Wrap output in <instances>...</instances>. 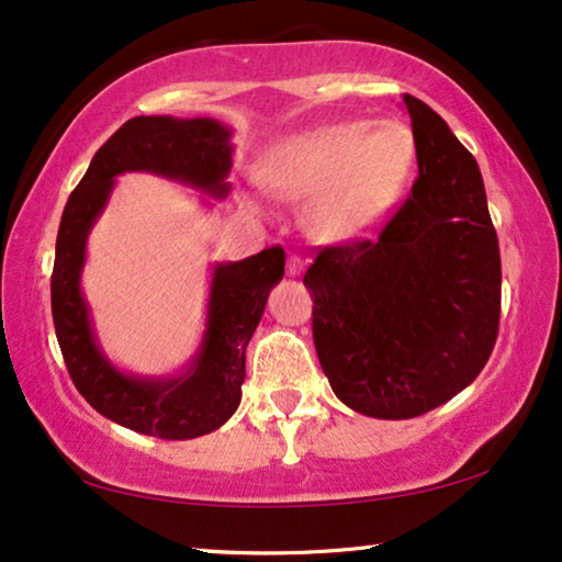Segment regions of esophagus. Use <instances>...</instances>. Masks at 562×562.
Here are the masks:
<instances>
[{
    "label": "esophagus",
    "instance_id": "obj_1",
    "mask_svg": "<svg viewBox=\"0 0 562 562\" xmlns=\"http://www.w3.org/2000/svg\"><path fill=\"white\" fill-rule=\"evenodd\" d=\"M304 271V260L299 258V256H289V260H286V273L289 276H299Z\"/></svg>",
    "mask_w": 562,
    "mask_h": 562
}]
</instances>
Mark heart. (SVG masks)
Instances as JSON below:
<instances>
[{"instance_id": "obj_1", "label": "heart", "mask_w": 562, "mask_h": 562, "mask_svg": "<svg viewBox=\"0 0 562 562\" xmlns=\"http://www.w3.org/2000/svg\"><path fill=\"white\" fill-rule=\"evenodd\" d=\"M417 168V137L402 120H342L268 148L258 179L281 199H306V229L325 243L379 233Z\"/></svg>"}]
</instances>
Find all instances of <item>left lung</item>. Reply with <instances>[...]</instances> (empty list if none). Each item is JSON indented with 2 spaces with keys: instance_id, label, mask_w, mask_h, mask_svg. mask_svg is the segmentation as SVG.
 <instances>
[{
  "instance_id": "obj_1",
  "label": "left lung",
  "mask_w": 562,
  "mask_h": 562,
  "mask_svg": "<svg viewBox=\"0 0 562 562\" xmlns=\"http://www.w3.org/2000/svg\"><path fill=\"white\" fill-rule=\"evenodd\" d=\"M419 179L379 240L325 248L304 273L314 348L335 396L412 419L471 386L494 350L502 256L475 158L440 114L404 97Z\"/></svg>"
}]
</instances>
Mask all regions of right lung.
Returning a JSON list of instances; mask_svg holds the SVG:
<instances>
[{
	"instance_id": "1",
	"label": "right lung",
	"mask_w": 562,
	"mask_h": 562,
	"mask_svg": "<svg viewBox=\"0 0 562 562\" xmlns=\"http://www.w3.org/2000/svg\"><path fill=\"white\" fill-rule=\"evenodd\" d=\"M233 130L212 117H133L106 140L68 196L50 279L53 325L79 394L106 419L133 432L191 440L225 425L243 396L245 348L263 317L268 294L283 279V248L217 263L212 271L202 342L179 375L120 371L97 342L81 273L91 227L110 202L114 179L158 173L214 199L229 194Z\"/></svg>"
}]
</instances>
